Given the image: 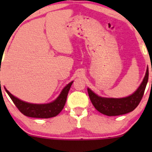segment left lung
<instances>
[{
  "instance_id": "1",
  "label": "left lung",
  "mask_w": 152,
  "mask_h": 152,
  "mask_svg": "<svg viewBox=\"0 0 152 152\" xmlns=\"http://www.w3.org/2000/svg\"><path fill=\"white\" fill-rule=\"evenodd\" d=\"M148 79V68H147L143 81L138 89L132 95L122 99L100 97L89 88L87 89V92L92 104L98 111L107 116L121 115L133 111L138 106L143 96Z\"/></svg>"
}]
</instances>
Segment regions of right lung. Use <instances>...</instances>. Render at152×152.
<instances>
[{
	"label": "right lung",
	"mask_w": 152,
	"mask_h": 152,
	"mask_svg": "<svg viewBox=\"0 0 152 152\" xmlns=\"http://www.w3.org/2000/svg\"><path fill=\"white\" fill-rule=\"evenodd\" d=\"M72 83L73 82L69 83L62 90L59 97L54 102L46 104H35L27 103L15 97L7 89L6 91L8 93L17 108L24 115L31 118H49L56 116L62 110L66 102L67 94Z\"/></svg>",
	"instance_id": "add662e5"
}]
</instances>
